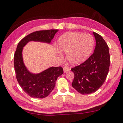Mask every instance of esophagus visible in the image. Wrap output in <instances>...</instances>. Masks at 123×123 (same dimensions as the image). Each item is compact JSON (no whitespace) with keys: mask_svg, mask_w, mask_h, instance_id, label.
<instances>
[{"mask_svg":"<svg viewBox=\"0 0 123 123\" xmlns=\"http://www.w3.org/2000/svg\"><path fill=\"white\" fill-rule=\"evenodd\" d=\"M70 68L68 67H64L63 68V71H64V73H67V71H68L69 70H70Z\"/></svg>","mask_w":123,"mask_h":123,"instance_id":"1","label":"esophagus"}]
</instances>
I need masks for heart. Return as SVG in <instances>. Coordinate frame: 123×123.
<instances>
[{
	"label": "heart",
	"instance_id": "obj_1",
	"mask_svg": "<svg viewBox=\"0 0 123 123\" xmlns=\"http://www.w3.org/2000/svg\"><path fill=\"white\" fill-rule=\"evenodd\" d=\"M95 40L92 35L79 32H69L58 40L61 52L67 55L69 62L79 64L84 62L92 53Z\"/></svg>",
	"mask_w": 123,
	"mask_h": 123
}]
</instances>
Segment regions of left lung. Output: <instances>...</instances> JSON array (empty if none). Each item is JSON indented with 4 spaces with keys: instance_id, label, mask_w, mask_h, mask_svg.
Here are the masks:
<instances>
[{
    "instance_id": "left-lung-1",
    "label": "left lung",
    "mask_w": 123,
    "mask_h": 123,
    "mask_svg": "<svg viewBox=\"0 0 123 123\" xmlns=\"http://www.w3.org/2000/svg\"><path fill=\"white\" fill-rule=\"evenodd\" d=\"M93 34L96 39L93 53L83 63L71 69L74 73L71 85L83 95L95 92L103 84L110 67L108 44L99 34L95 32Z\"/></svg>"
}]
</instances>
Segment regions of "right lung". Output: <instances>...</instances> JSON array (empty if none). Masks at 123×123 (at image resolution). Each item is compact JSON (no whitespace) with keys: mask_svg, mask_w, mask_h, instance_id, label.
I'll return each instance as SVG.
<instances>
[{"mask_svg":"<svg viewBox=\"0 0 123 123\" xmlns=\"http://www.w3.org/2000/svg\"><path fill=\"white\" fill-rule=\"evenodd\" d=\"M58 30L39 31L24 37L18 44L14 55V69L17 80L21 88L30 96L43 98L48 96L55 86V82L63 73L61 67H50L39 74H33L28 70L24 63L23 50L30 41L50 43Z\"/></svg>","mask_w":123,"mask_h":123,"instance_id":"1","label":"right lung"}]
</instances>
